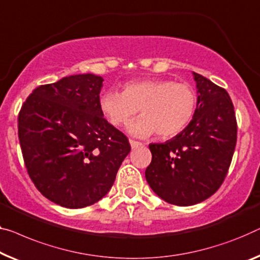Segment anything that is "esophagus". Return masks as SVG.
Listing matches in <instances>:
<instances>
[{"label":"esophagus","instance_id":"obj_1","mask_svg":"<svg viewBox=\"0 0 260 260\" xmlns=\"http://www.w3.org/2000/svg\"><path fill=\"white\" fill-rule=\"evenodd\" d=\"M129 143H131V147H132V148H137V147H140V146H142V143H141V142L135 141V140H129Z\"/></svg>","mask_w":260,"mask_h":260}]
</instances>
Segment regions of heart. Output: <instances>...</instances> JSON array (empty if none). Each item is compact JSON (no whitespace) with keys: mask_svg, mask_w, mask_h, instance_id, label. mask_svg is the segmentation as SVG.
<instances>
[{"mask_svg":"<svg viewBox=\"0 0 260 260\" xmlns=\"http://www.w3.org/2000/svg\"><path fill=\"white\" fill-rule=\"evenodd\" d=\"M197 94L187 83L172 79H146L125 84L122 93L104 92L99 108L113 126H122L138 113L127 129L134 137L147 138L156 133L172 138L181 133L193 118Z\"/></svg>","mask_w":260,"mask_h":260,"instance_id":"heart-1","label":"heart"}]
</instances>
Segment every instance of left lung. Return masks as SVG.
Here are the masks:
<instances>
[{
  "label": "left lung",
  "mask_w": 260,
  "mask_h": 260,
  "mask_svg": "<svg viewBox=\"0 0 260 260\" xmlns=\"http://www.w3.org/2000/svg\"><path fill=\"white\" fill-rule=\"evenodd\" d=\"M197 106L185 128L165 143H150L146 180L170 204L188 207L217 191L225 179L237 141V122L228 92L192 72Z\"/></svg>",
  "instance_id": "obj_1"
}]
</instances>
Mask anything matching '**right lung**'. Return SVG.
I'll return each instance as SVG.
<instances>
[{
    "instance_id": "1",
    "label": "right lung",
    "mask_w": 260,
    "mask_h": 260,
    "mask_svg": "<svg viewBox=\"0 0 260 260\" xmlns=\"http://www.w3.org/2000/svg\"><path fill=\"white\" fill-rule=\"evenodd\" d=\"M103 77L83 73L35 88L18 115L30 179L60 207L94 204L110 191L131 145L99 108Z\"/></svg>"
}]
</instances>
